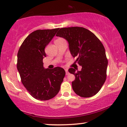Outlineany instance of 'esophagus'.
I'll return each instance as SVG.
<instances>
[{
    "instance_id": "1",
    "label": "esophagus",
    "mask_w": 127,
    "mask_h": 127,
    "mask_svg": "<svg viewBox=\"0 0 127 127\" xmlns=\"http://www.w3.org/2000/svg\"><path fill=\"white\" fill-rule=\"evenodd\" d=\"M65 72H66V75H68L69 72H68V69L65 68Z\"/></svg>"
}]
</instances>
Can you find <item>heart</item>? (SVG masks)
<instances>
[{
  "mask_svg": "<svg viewBox=\"0 0 127 127\" xmlns=\"http://www.w3.org/2000/svg\"><path fill=\"white\" fill-rule=\"evenodd\" d=\"M63 40V39L62 38H58V39H57L55 41H58V40Z\"/></svg>",
  "mask_w": 127,
  "mask_h": 127,
  "instance_id": "1",
  "label": "heart"
}]
</instances>
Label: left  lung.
Returning a JSON list of instances; mask_svg holds the SVG:
<instances>
[{"mask_svg":"<svg viewBox=\"0 0 127 127\" xmlns=\"http://www.w3.org/2000/svg\"><path fill=\"white\" fill-rule=\"evenodd\" d=\"M56 36L67 40L71 55L78 57L75 62L82 67L81 71L68 69L69 72L75 77L72 82L74 92L82 97L95 95L105 82L108 65L102 42L94 33L83 27L60 28Z\"/></svg>","mask_w":127,"mask_h":127,"instance_id":"left-lung-1","label":"left lung"}]
</instances>
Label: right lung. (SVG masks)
I'll return each mask as SVG.
<instances>
[{
  "instance_id": "add662e5",
  "label": "right lung",
  "mask_w": 127,
  "mask_h": 127,
  "mask_svg": "<svg viewBox=\"0 0 127 127\" xmlns=\"http://www.w3.org/2000/svg\"><path fill=\"white\" fill-rule=\"evenodd\" d=\"M59 28L39 30L28 35L17 53V70L21 82L35 99L47 100L58 94L65 72L62 67L45 68L43 59L45 48L55 36Z\"/></svg>"
}]
</instances>
